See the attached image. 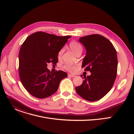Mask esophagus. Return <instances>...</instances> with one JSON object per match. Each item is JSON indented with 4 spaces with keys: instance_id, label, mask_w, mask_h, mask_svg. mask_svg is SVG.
<instances>
[{
    "instance_id": "obj_1",
    "label": "esophagus",
    "mask_w": 134,
    "mask_h": 134,
    "mask_svg": "<svg viewBox=\"0 0 134 134\" xmlns=\"http://www.w3.org/2000/svg\"><path fill=\"white\" fill-rule=\"evenodd\" d=\"M68 76H69V77H75V76H76L75 75H71V74H68Z\"/></svg>"
}]
</instances>
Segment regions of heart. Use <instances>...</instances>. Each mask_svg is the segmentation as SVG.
I'll use <instances>...</instances> for the list:
<instances>
[{"instance_id": "obj_1", "label": "heart", "mask_w": 134, "mask_h": 134, "mask_svg": "<svg viewBox=\"0 0 134 134\" xmlns=\"http://www.w3.org/2000/svg\"><path fill=\"white\" fill-rule=\"evenodd\" d=\"M69 47L70 48L74 51V52L77 55V54L80 53H82V51H83V48L82 47V46L78 42H76V41H72V42H71L70 43H69ZM64 52V49H61L58 53V58L59 59L62 58V54H63V53ZM64 68L69 71H74L76 67V66H73L72 65H70V64H67V65H66L64 67Z\"/></svg>"}]
</instances>
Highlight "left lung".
Instances as JSON below:
<instances>
[{
	"mask_svg": "<svg viewBox=\"0 0 134 134\" xmlns=\"http://www.w3.org/2000/svg\"><path fill=\"white\" fill-rule=\"evenodd\" d=\"M79 41L86 50L82 67L91 72L82 75L84 79L81 85L75 88L76 92L88 101H98L110 91L116 79L118 59L116 50L111 42L99 34L80 37Z\"/></svg>",
	"mask_w": 134,
	"mask_h": 134,
	"instance_id": "left-lung-1",
	"label": "left lung"
}]
</instances>
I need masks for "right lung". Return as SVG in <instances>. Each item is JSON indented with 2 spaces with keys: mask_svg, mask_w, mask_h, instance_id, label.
Segmentation results:
<instances>
[{
  "mask_svg": "<svg viewBox=\"0 0 134 134\" xmlns=\"http://www.w3.org/2000/svg\"><path fill=\"white\" fill-rule=\"evenodd\" d=\"M71 36H59L43 32L29 36L19 53V75L22 85L32 96L48 98L58 90L60 81L67 77L62 70L50 72L47 64L56 65L58 53Z\"/></svg>",
  "mask_w": 134,
  "mask_h": 134,
  "instance_id": "1",
  "label": "right lung"
}]
</instances>
